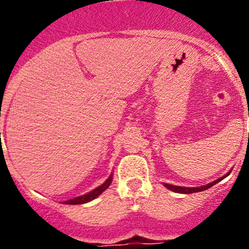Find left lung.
Returning a JSON list of instances; mask_svg holds the SVG:
<instances>
[{
  "label": "left lung",
  "mask_w": 249,
  "mask_h": 249,
  "mask_svg": "<svg viewBox=\"0 0 249 249\" xmlns=\"http://www.w3.org/2000/svg\"><path fill=\"white\" fill-rule=\"evenodd\" d=\"M232 172V170L228 171V173H226L224 177H221V178L214 180V181L210 182V184L207 185H202V186H198V187H184V186H176V185H171V184H165L164 182V186L168 188V190L173 191V192H177V193H182V194H190V193H196V192H201V191H205V190H208V188H211L213 186V185L218 184L219 181H221L222 179H225L226 177L230 176V173Z\"/></svg>",
  "instance_id": "obj_1"
}]
</instances>
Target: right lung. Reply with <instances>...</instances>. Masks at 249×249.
<instances>
[{
	"label": "right lung",
	"instance_id": "obj_1",
	"mask_svg": "<svg viewBox=\"0 0 249 249\" xmlns=\"http://www.w3.org/2000/svg\"><path fill=\"white\" fill-rule=\"evenodd\" d=\"M112 176H113V173H111L110 177H108V178L105 180L104 182H103L101 186L96 187L95 190L90 191V192L84 194V196H76V198L68 200V201H64V204H67V205H82V204H87V202L91 201V200L96 199L97 196H101V194L104 192V191L107 190L108 186H110L111 182H112V178H113Z\"/></svg>",
	"mask_w": 249,
	"mask_h": 249
}]
</instances>
